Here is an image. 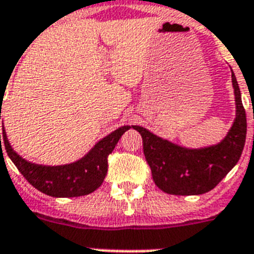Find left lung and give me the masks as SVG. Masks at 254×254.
Here are the masks:
<instances>
[{
	"mask_svg": "<svg viewBox=\"0 0 254 254\" xmlns=\"http://www.w3.org/2000/svg\"><path fill=\"white\" fill-rule=\"evenodd\" d=\"M236 117L220 142L200 149H189L163 139L138 125L143 154L159 190L171 195H200L215 189L241 157L247 137V116L240 88L232 71Z\"/></svg>",
	"mask_w": 254,
	"mask_h": 254,
	"instance_id": "1",
	"label": "left lung"
}]
</instances>
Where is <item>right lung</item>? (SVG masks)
I'll list each match as a JSON object with an SVG mask.
<instances>
[{"mask_svg":"<svg viewBox=\"0 0 254 254\" xmlns=\"http://www.w3.org/2000/svg\"><path fill=\"white\" fill-rule=\"evenodd\" d=\"M129 129V125L116 129L111 134L100 139L83 158L61 166L37 165L22 158L10 146L3 127L0 134V143L3 141L9 158L26 178V181L41 192L54 197L84 196L101 186L108 171V155L113 151L121 135Z\"/></svg>","mask_w":254,"mask_h":254,"instance_id":"add662e5","label":"right lung"}]
</instances>
